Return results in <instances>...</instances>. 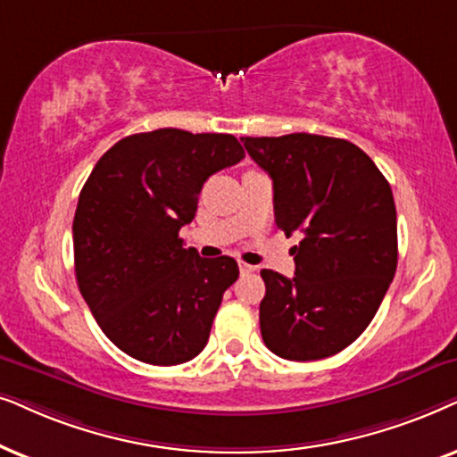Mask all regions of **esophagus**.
Segmentation results:
<instances>
[{"label": "esophagus", "instance_id": "34e87169", "mask_svg": "<svg viewBox=\"0 0 457 457\" xmlns=\"http://www.w3.org/2000/svg\"><path fill=\"white\" fill-rule=\"evenodd\" d=\"M238 267H240V273H253L254 271V265H248L245 261H238Z\"/></svg>", "mask_w": 457, "mask_h": 457}]
</instances>
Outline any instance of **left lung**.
I'll use <instances>...</instances> for the list:
<instances>
[{"mask_svg": "<svg viewBox=\"0 0 457 457\" xmlns=\"http://www.w3.org/2000/svg\"><path fill=\"white\" fill-rule=\"evenodd\" d=\"M242 142L273 181L278 228L305 234L292 246L295 278L261 271V337L284 360H324L366 330L395 278L391 186L346 139L288 133Z\"/></svg>", "mask_w": 457, "mask_h": 457, "instance_id": "8db88e82", "label": "left lung"}]
</instances>
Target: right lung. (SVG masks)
Segmentation results:
<instances>
[{
  "instance_id": "right-lung-1",
  "label": "right lung",
  "mask_w": 457,
  "mask_h": 457,
  "mask_svg": "<svg viewBox=\"0 0 457 457\" xmlns=\"http://www.w3.org/2000/svg\"><path fill=\"white\" fill-rule=\"evenodd\" d=\"M245 158L229 133L156 129L123 137L85 181L72 221L77 284L102 332L152 366H178L204 349L232 257L204 259L179 229L212 173Z\"/></svg>"
}]
</instances>
